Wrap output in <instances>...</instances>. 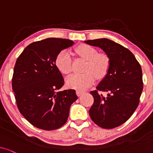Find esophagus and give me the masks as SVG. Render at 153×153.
I'll return each instance as SVG.
<instances>
[{"mask_svg": "<svg viewBox=\"0 0 153 153\" xmlns=\"http://www.w3.org/2000/svg\"><path fill=\"white\" fill-rule=\"evenodd\" d=\"M84 93H85V91H79V90L76 91V95L78 96H81L82 94H83Z\"/></svg>", "mask_w": 153, "mask_h": 153, "instance_id": "obj_1", "label": "esophagus"}]
</instances>
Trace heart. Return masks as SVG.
I'll list each match as a JSON object with an SVG mask.
<instances>
[{
    "mask_svg": "<svg viewBox=\"0 0 153 153\" xmlns=\"http://www.w3.org/2000/svg\"><path fill=\"white\" fill-rule=\"evenodd\" d=\"M76 53L87 60L81 74H74L67 79L69 88L84 90L93 84L95 76L102 79L107 74L110 66V59L107 54L98 53L97 50L88 45H81L75 49ZM56 65L62 74L68 75L72 72L70 53L66 50L61 51L56 58Z\"/></svg>",
    "mask_w": 153,
    "mask_h": 153,
    "instance_id": "heart-1",
    "label": "heart"
}]
</instances>
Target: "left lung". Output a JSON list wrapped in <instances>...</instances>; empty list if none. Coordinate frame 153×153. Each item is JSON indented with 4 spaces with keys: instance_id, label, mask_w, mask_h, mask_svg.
<instances>
[{
    "instance_id": "1",
    "label": "left lung",
    "mask_w": 153,
    "mask_h": 153,
    "mask_svg": "<svg viewBox=\"0 0 153 153\" xmlns=\"http://www.w3.org/2000/svg\"><path fill=\"white\" fill-rule=\"evenodd\" d=\"M85 42L101 48L110 59L107 74L90 92L94 98L90 116L102 128H115L126 122L139 106L143 88L141 67L128 49L114 41L103 38Z\"/></svg>"
}]
</instances>
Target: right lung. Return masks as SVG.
Wrapping results in <instances>:
<instances>
[{
  "label": "right lung",
  "instance_id": "1",
  "mask_svg": "<svg viewBox=\"0 0 153 153\" xmlns=\"http://www.w3.org/2000/svg\"><path fill=\"white\" fill-rule=\"evenodd\" d=\"M74 42L47 38L26 47L16 60L12 79L19 112L33 126L54 130L65 124L71 104L77 100L73 89L59 91L64 79L56 65L62 50Z\"/></svg>",
  "mask_w": 153,
  "mask_h": 153
}]
</instances>
